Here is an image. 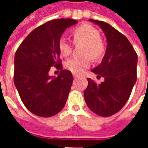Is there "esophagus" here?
I'll list each match as a JSON object with an SVG mask.
<instances>
[{"mask_svg":"<svg viewBox=\"0 0 148 148\" xmlns=\"http://www.w3.org/2000/svg\"><path fill=\"white\" fill-rule=\"evenodd\" d=\"M73 76H74V78H77V77H78V75L76 74H73Z\"/></svg>","mask_w":148,"mask_h":148,"instance_id":"obj_1","label":"esophagus"}]
</instances>
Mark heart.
Returning a JSON list of instances; mask_svg holds the SVG:
<instances>
[{"label": "heart", "mask_w": 148, "mask_h": 148, "mask_svg": "<svg viewBox=\"0 0 148 148\" xmlns=\"http://www.w3.org/2000/svg\"><path fill=\"white\" fill-rule=\"evenodd\" d=\"M74 41L76 42H86L83 48L84 55H90L94 59L99 58L104 53L105 47L101 40V34L97 29L90 24H84L76 27L73 32ZM58 48L62 56L66 57L72 51L71 41L62 37L58 42ZM90 59L89 56L71 57L65 62L66 68L74 74H81L90 66Z\"/></svg>", "instance_id": "heart-1"}]
</instances>
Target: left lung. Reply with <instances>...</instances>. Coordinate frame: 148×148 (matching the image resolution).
<instances>
[{"label": "left lung", "instance_id": "8db88e82", "mask_svg": "<svg viewBox=\"0 0 148 148\" xmlns=\"http://www.w3.org/2000/svg\"><path fill=\"white\" fill-rule=\"evenodd\" d=\"M105 33L107 47L102 61L92 72L105 81L97 85L90 78L84 91L89 109L101 116H110L126 104L136 82L137 55L128 39L104 21L89 20Z\"/></svg>", "mask_w": 148, "mask_h": 148}]
</instances>
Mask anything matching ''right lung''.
Returning a JSON list of instances; mask_svg holds the SVG:
<instances>
[{"label": "right lung", "instance_id": "right-lung-1", "mask_svg": "<svg viewBox=\"0 0 148 148\" xmlns=\"http://www.w3.org/2000/svg\"><path fill=\"white\" fill-rule=\"evenodd\" d=\"M73 19H56L34 29L18 47L14 58V83L25 107L33 114L50 117L66 105L73 82L71 71L62 70L58 42ZM60 71L50 76L49 69Z\"/></svg>", "mask_w": 148, "mask_h": 148}]
</instances>
